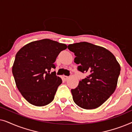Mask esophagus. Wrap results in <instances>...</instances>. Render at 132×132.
Listing matches in <instances>:
<instances>
[{"instance_id": "34e87169", "label": "esophagus", "mask_w": 132, "mask_h": 132, "mask_svg": "<svg viewBox=\"0 0 132 132\" xmlns=\"http://www.w3.org/2000/svg\"><path fill=\"white\" fill-rule=\"evenodd\" d=\"M64 79L65 80H68V79H69V77L67 76H64Z\"/></svg>"}]
</instances>
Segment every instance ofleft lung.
Segmentation results:
<instances>
[{"label": "left lung", "instance_id": "left-lung-1", "mask_svg": "<svg viewBox=\"0 0 132 132\" xmlns=\"http://www.w3.org/2000/svg\"><path fill=\"white\" fill-rule=\"evenodd\" d=\"M78 70L88 76L71 89L74 102L85 109L100 107L114 93L121 67L115 56L103 47L87 42L68 45Z\"/></svg>", "mask_w": 132, "mask_h": 132}]
</instances>
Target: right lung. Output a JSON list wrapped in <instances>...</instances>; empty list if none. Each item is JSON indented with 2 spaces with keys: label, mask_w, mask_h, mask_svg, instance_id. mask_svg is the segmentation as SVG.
<instances>
[{
  "label": "right lung",
  "mask_w": 132,
  "mask_h": 132,
  "mask_svg": "<svg viewBox=\"0 0 132 132\" xmlns=\"http://www.w3.org/2000/svg\"><path fill=\"white\" fill-rule=\"evenodd\" d=\"M67 46L50 39L29 43L15 55L12 71L16 86L23 97L31 104L44 106L53 100L62 84L56 72L55 62Z\"/></svg>",
  "instance_id": "right-lung-1"
}]
</instances>
